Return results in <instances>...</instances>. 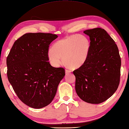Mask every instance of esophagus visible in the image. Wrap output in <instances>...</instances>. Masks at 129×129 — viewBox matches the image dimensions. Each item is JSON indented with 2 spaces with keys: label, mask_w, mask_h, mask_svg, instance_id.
Masks as SVG:
<instances>
[{
  "label": "esophagus",
  "mask_w": 129,
  "mask_h": 129,
  "mask_svg": "<svg viewBox=\"0 0 129 129\" xmlns=\"http://www.w3.org/2000/svg\"><path fill=\"white\" fill-rule=\"evenodd\" d=\"M71 70H68V69L66 70V74H68V73H71Z\"/></svg>",
  "instance_id": "esophagus-1"
}]
</instances>
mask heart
<instances>
[{
  "label": "heart",
  "mask_w": 129,
  "mask_h": 129,
  "mask_svg": "<svg viewBox=\"0 0 129 129\" xmlns=\"http://www.w3.org/2000/svg\"><path fill=\"white\" fill-rule=\"evenodd\" d=\"M90 47V41L87 36L72 35L56 41L52 50L48 52V58L53 66H58L62 57L63 61L68 66L78 68L86 61Z\"/></svg>",
  "instance_id": "obj_1"
}]
</instances>
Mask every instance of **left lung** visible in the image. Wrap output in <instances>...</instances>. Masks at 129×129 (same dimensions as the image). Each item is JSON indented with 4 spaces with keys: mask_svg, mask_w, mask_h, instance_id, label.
Returning a JSON list of instances; mask_svg holds the SVG:
<instances>
[{
    "mask_svg": "<svg viewBox=\"0 0 129 129\" xmlns=\"http://www.w3.org/2000/svg\"><path fill=\"white\" fill-rule=\"evenodd\" d=\"M83 33L89 36L90 47L86 61L73 72L76 91L83 101L99 104L112 96L119 87L120 56L115 41L103 28Z\"/></svg>",
    "mask_w": 129,
    "mask_h": 129,
    "instance_id": "left-lung-1",
    "label": "left lung"
}]
</instances>
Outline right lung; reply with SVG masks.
Here are the masks:
<instances>
[{"label": "right lung", "instance_id": "right-lung-1", "mask_svg": "<svg viewBox=\"0 0 129 129\" xmlns=\"http://www.w3.org/2000/svg\"><path fill=\"white\" fill-rule=\"evenodd\" d=\"M50 33H27L14 42L7 58V76L18 98L35 109L50 104L65 75L63 68L51 66L49 45L57 38Z\"/></svg>", "mask_w": 129, "mask_h": 129}]
</instances>
